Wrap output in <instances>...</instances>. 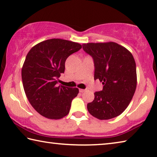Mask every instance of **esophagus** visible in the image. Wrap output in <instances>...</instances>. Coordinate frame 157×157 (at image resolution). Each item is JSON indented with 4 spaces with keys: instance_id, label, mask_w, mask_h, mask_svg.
<instances>
[{
    "instance_id": "esophagus-1",
    "label": "esophagus",
    "mask_w": 157,
    "mask_h": 157,
    "mask_svg": "<svg viewBox=\"0 0 157 157\" xmlns=\"http://www.w3.org/2000/svg\"><path fill=\"white\" fill-rule=\"evenodd\" d=\"M79 92H80V93H84V92H85V91H86V90H85V89H79Z\"/></svg>"
}]
</instances>
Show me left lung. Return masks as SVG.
I'll use <instances>...</instances> for the list:
<instances>
[{
  "label": "left lung",
  "mask_w": 157,
  "mask_h": 157,
  "mask_svg": "<svg viewBox=\"0 0 157 157\" xmlns=\"http://www.w3.org/2000/svg\"><path fill=\"white\" fill-rule=\"evenodd\" d=\"M83 50L94 58V79L104 85L87 104L89 113L99 120L118 116L128 107L136 91V63L131 52L115 42L87 43Z\"/></svg>",
  "instance_id": "left-lung-1"
}]
</instances>
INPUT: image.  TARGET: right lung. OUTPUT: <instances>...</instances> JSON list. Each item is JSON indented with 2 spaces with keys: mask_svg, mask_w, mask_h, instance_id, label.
I'll list each match as a JSON object with an SVG mask.
<instances>
[{
  "mask_svg": "<svg viewBox=\"0 0 157 157\" xmlns=\"http://www.w3.org/2000/svg\"><path fill=\"white\" fill-rule=\"evenodd\" d=\"M81 48L76 42L51 39L28 52L21 70L23 86L29 102L41 116L58 120L68 114L79 89L57 86V79L64 73L68 56Z\"/></svg>",
  "mask_w": 157,
  "mask_h": 157,
  "instance_id": "1",
  "label": "right lung"
}]
</instances>
